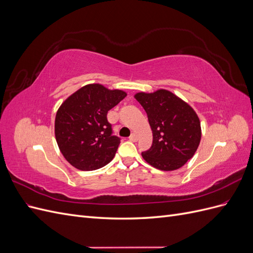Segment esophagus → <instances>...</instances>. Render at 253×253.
<instances>
[{"mask_svg": "<svg viewBox=\"0 0 253 253\" xmlns=\"http://www.w3.org/2000/svg\"><path fill=\"white\" fill-rule=\"evenodd\" d=\"M129 140L133 141V142H135V141L138 140V136H137L135 133H133L131 136H129Z\"/></svg>", "mask_w": 253, "mask_h": 253, "instance_id": "esophagus-1", "label": "esophagus"}]
</instances>
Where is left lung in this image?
Listing matches in <instances>:
<instances>
[{
	"label": "left lung",
	"mask_w": 253,
	"mask_h": 253,
	"mask_svg": "<svg viewBox=\"0 0 253 253\" xmlns=\"http://www.w3.org/2000/svg\"><path fill=\"white\" fill-rule=\"evenodd\" d=\"M153 133L152 147L141 155L152 167L174 171L193 157L202 138L201 121L195 111L167 89L135 95Z\"/></svg>",
	"instance_id": "obj_1"
}]
</instances>
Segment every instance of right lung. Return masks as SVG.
I'll return each instance as SVG.
<instances>
[{"label": "right lung", "mask_w": 253, "mask_h": 253, "mask_svg": "<svg viewBox=\"0 0 253 253\" xmlns=\"http://www.w3.org/2000/svg\"><path fill=\"white\" fill-rule=\"evenodd\" d=\"M126 96L124 90L87 84L61 104L56 115L55 135L61 153L72 166L93 171L114 158L120 138L113 135L106 115Z\"/></svg>", "instance_id": "add662e5"}]
</instances>
